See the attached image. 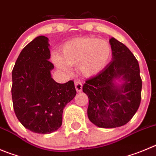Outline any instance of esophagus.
<instances>
[{
	"instance_id": "34e87169",
	"label": "esophagus",
	"mask_w": 156,
	"mask_h": 156,
	"mask_svg": "<svg viewBox=\"0 0 156 156\" xmlns=\"http://www.w3.org/2000/svg\"><path fill=\"white\" fill-rule=\"evenodd\" d=\"M75 89L78 92H81L82 91V83L80 81H76L75 83Z\"/></svg>"
}]
</instances>
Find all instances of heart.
Returning <instances> with one entry per match:
<instances>
[{
  "label": "heart",
  "instance_id": "b5f03b06",
  "mask_svg": "<svg viewBox=\"0 0 156 156\" xmlns=\"http://www.w3.org/2000/svg\"><path fill=\"white\" fill-rule=\"evenodd\" d=\"M112 58V48L108 41L91 37H75L65 42L60 55L53 54L52 62L58 68L68 71V66H77L85 77L101 72Z\"/></svg>",
  "mask_w": 156,
  "mask_h": 156
}]
</instances>
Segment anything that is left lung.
<instances>
[{
	"instance_id": "1",
	"label": "left lung",
	"mask_w": 156,
	"mask_h": 156,
	"mask_svg": "<svg viewBox=\"0 0 156 156\" xmlns=\"http://www.w3.org/2000/svg\"><path fill=\"white\" fill-rule=\"evenodd\" d=\"M109 43L112 62L82 88L88 97V119L104 129L120 127L132 119L140 105L142 85L133 54L114 37Z\"/></svg>"
}]
</instances>
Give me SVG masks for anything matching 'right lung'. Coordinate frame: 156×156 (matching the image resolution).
Listing matches in <instances>:
<instances>
[{
  "instance_id": "1",
  "label": "right lung",
  "mask_w": 156,
  "mask_h": 156,
  "mask_svg": "<svg viewBox=\"0 0 156 156\" xmlns=\"http://www.w3.org/2000/svg\"><path fill=\"white\" fill-rule=\"evenodd\" d=\"M48 41L41 35L26 45L12 71L16 116L26 129L39 134L52 133L61 127L64 108L76 95L73 81L59 84L51 78Z\"/></svg>"
}]
</instances>
